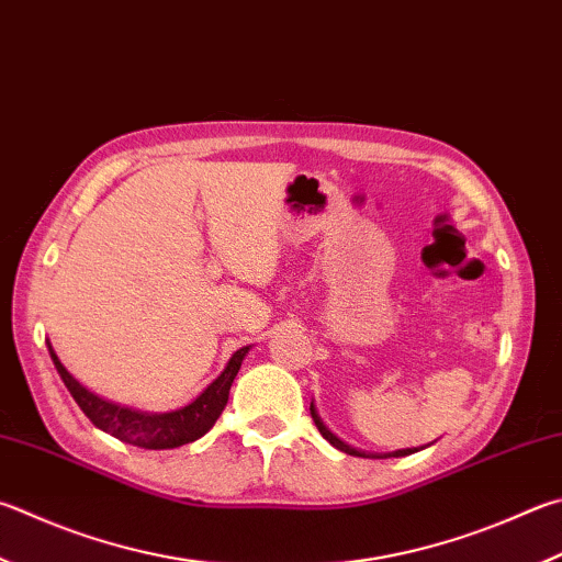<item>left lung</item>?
<instances>
[{
	"mask_svg": "<svg viewBox=\"0 0 562 562\" xmlns=\"http://www.w3.org/2000/svg\"><path fill=\"white\" fill-rule=\"evenodd\" d=\"M310 411H312V417H314V425H316V430L322 432V437L326 442H331L336 450H341V452H346V454H353V457H373V459H385V457H405V454H413V452H417L415 447H407V450H395V452H387V454H369V452H361V450H353V447H349L346 442H341L339 437H336L329 427H326L324 423H322V417H319V413H316V407H314V403L310 405Z\"/></svg>",
	"mask_w": 562,
	"mask_h": 562,
	"instance_id": "8db88e82",
	"label": "left lung"
}]
</instances>
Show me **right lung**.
I'll return each instance as SVG.
<instances>
[{
    "label": "right lung",
    "mask_w": 562,
    "mask_h": 562,
    "mask_svg": "<svg viewBox=\"0 0 562 562\" xmlns=\"http://www.w3.org/2000/svg\"><path fill=\"white\" fill-rule=\"evenodd\" d=\"M248 351L250 346H243V349L233 353L223 373L196 397V401H191L189 405H183L179 411L171 413H142L125 405L103 401L100 395L90 393L88 387L80 385L74 375L66 371V366L58 361L56 351L50 349L48 344V353L50 359H54L58 375L64 379L70 395H74V401L80 405V411L90 417V423H93L98 430L117 437V440L127 445L145 447V450H175V447L189 445L206 435L211 427L216 425L223 407H226L233 379L238 375L240 363L246 359Z\"/></svg>",
    "instance_id": "right-lung-1"
}]
</instances>
